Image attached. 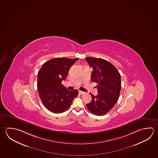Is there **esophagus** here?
Instances as JSON below:
<instances>
[{"mask_svg":"<svg viewBox=\"0 0 158 158\" xmlns=\"http://www.w3.org/2000/svg\"><path fill=\"white\" fill-rule=\"evenodd\" d=\"M78 93H79V94H80V95H83V94H85V92H82V91H79Z\"/></svg>","mask_w":158,"mask_h":158,"instance_id":"1","label":"esophagus"}]
</instances>
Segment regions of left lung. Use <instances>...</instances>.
I'll return each mask as SVG.
<instances>
[{
    "label": "left lung",
    "instance_id": "1",
    "mask_svg": "<svg viewBox=\"0 0 158 158\" xmlns=\"http://www.w3.org/2000/svg\"><path fill=\"white\" fill-rule=\"evenodd\" d=\"M86 61L92 67L91 80L98 83V95L91 94L92 101L87 107L92 114L104 115L117 102L120 96L121 76L115 66L102 58L86 57Z\"/></svg>",
    "mask_w": 158,
    "mask_h": 158
}]
</instances>
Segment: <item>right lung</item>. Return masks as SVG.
Returning a JSON list of instances; mask_svg holds the SVG:
<instances>
[{"instance_id":"right-lung-1","label":"right lung","mask_w":158,"mask_h":158,"mask_svg":"<svg viewBox=\"0 0 158 158\" xmlns=\"http://www.w3.org/2000/svg\"><path fill=\"white\" fill-rule=\"evenodd\" d=\"M79 58H55L43 63L38 73L37 89L44 106L51 112L60 114L69 109L78 94L61 83L66 80L71 66Z\"/></svg>"}]
</instances>
